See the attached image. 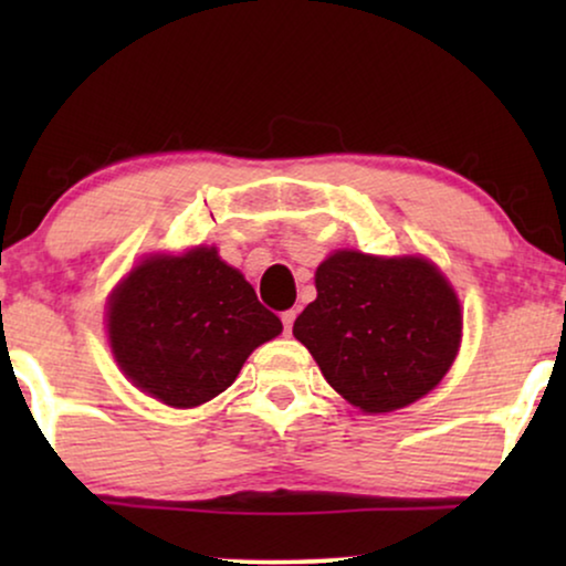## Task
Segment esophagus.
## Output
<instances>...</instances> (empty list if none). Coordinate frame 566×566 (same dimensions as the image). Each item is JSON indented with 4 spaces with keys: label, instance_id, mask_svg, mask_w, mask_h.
Here are the masks:
<instances>
[{
    "label": "esophagus",
    "instance_id": "1",
    "mask_svg": "<svg viewBox=\"0 0 566 566\" xmlns=\"http://www.w3.org/2000/svg\"><path fill=\"white\" fill-rule=\"evenodd\" d=\"M281 319H283V327H285V332H289V335H291L293 322H296V312H293V308H289V312H283V314H281Z\"/></svg>",
    "mask_w": 566,
    "mask_h": 566
}]
</instances>
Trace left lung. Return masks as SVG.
I'll return each instance as SVG.
<instances>
[{"label": "left lung", "mask_w": 566, "mask_h": 566, "mask_svg": "<svg viewBox=\"0 0 566 566\" xmlns=\"http://www.w3.org/2000/svg\"><path fill=\"white\" fill-rule=\"evenodd\" d=\"M314 283L293 337L353 407L394 412L443 381L461 345V306L432 262L339 250Z\"/></svg>", "instance_id": "1"}]
</instances>
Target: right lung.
Segmentation results:
<instances>
[{"instance_id": "right-lung-1", "label": "right lung", "mask_w": 566, "mask_h": 566, "mask_svg": "<svg viewBox=\"0 0 566 566\" xmlns=\"http://www.w3.org/2000/svg\"><path fill=\"white\" fill-rule=\"evenodd\" d=\"M281 332V319L216 247L149 254L107 304V339L120 370L177 409L227 391L254 347Z\"/></svg>"}]
</instances>
